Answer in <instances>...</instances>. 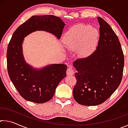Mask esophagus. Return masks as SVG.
Returning <instances> with one entry per match:
<instances>
[{
	"label": "esophagus",
	"instance_id": "esophagus-1",
	"mask_svg": "<svg viewBox=\"0 0 128 128\" xmlns=\"http://www.w3.org/2000/svg\"><path fill=\"white\" fill-rule=\"evenodd\" d=\"M74 70L73 69L72 67L68 68L66 70V74L68 76H72L74 74Z\"/></svg>",
	"mask_w": 128,
	"mask_h": 128
}]
</instances>
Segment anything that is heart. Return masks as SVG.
<instances>
[{
  "label": "heart",
  "instance_id": "obj_1",
  "mask_svg": "<svg viewBox=\"0 0 128 128\" xmlns=\"http://www.w3.org/2000/svg\"><path fill=\"white\" fill-rule=\"evenodd\" d=\"M98 30L90 26L77 25L68 30L64 34L62 42L71 51L77 50L80 57L84 58L92 52L98 41Z\"/></svg>",
  "mask_w": 128,
  "mask_h": 128
}]
</instances>
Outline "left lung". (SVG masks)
Returning <instances> with one entry per match:
<instances>
[{
    "label": "left lung",
    "instance_id": "left-lung-1",
    "mask_svg": "<svg viewBox=\"0 0 128 128\" xmlns=\"http://www.w3.org/2000/svg\"><path fill=\"white\" fill-rule=\"evenodd\" d=\"M97 18L100 26L96 50L73 62L77 71L73 97L84 106L99 105L109 98L120 85L124 69V54L118 36L102 18Z\"/></svg>",
    "mask_w": 128,
    "mask_h": 128
}]
</instances>
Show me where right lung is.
<instances>
[{
    "label": "right lung",
    "instance_id": "1",
    "mask_svg": "<svg viewBox=\"0 0 128 128\" xmlns=\"http://www.w3.org/2000/svg\"><path fill=\"white\" fill-rule=\"evenodd\" d=\"M65 25L60 17L54 15L33 16L13 34L7 51L8 73L15 88L25 100L43 103L51 99L58 84L66 76L67 66L55 64L42 69L33 68L24 58V38L32 32L43 30L59 39Z\"/></svg>",
    "mask_w": 128,
    "mask_h": 128
}]
</instances>
